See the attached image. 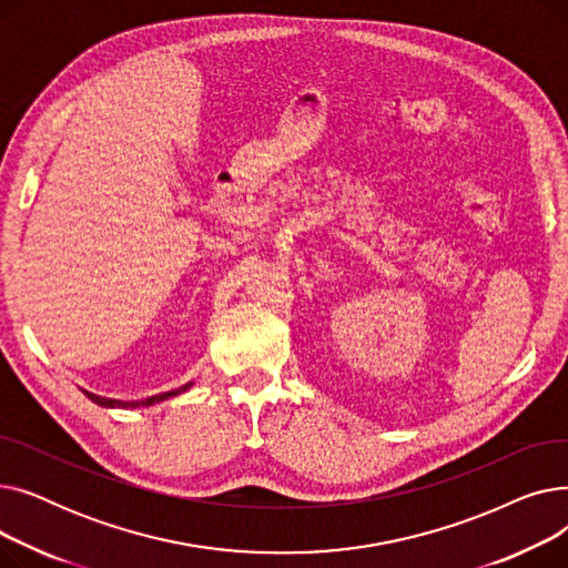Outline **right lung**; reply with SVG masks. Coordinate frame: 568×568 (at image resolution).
Masks as SVG:
<instances>
[{"label": "right lung", "mask_w": 568, "mask_h": 568, "mask_svg": "<svg viewBox=\"0 0 568 568\" xmlns=\"http://www.w3.org/2000/svg\"><path fill=\"white\" fill-rule=\"evenodd\" d=\"M191 386H193V382H189V384H184V386H179V389L159 394V396H149V398H144V400H114V398L97 396V394H92V392H82V394H84L89 400H92V403L101 405V407H149V405H156V403H161V400H168V398H172V396L184 394L186 389H191Z\"/></svg>", "instance_id": "right-lung-1"}]
</instances>
